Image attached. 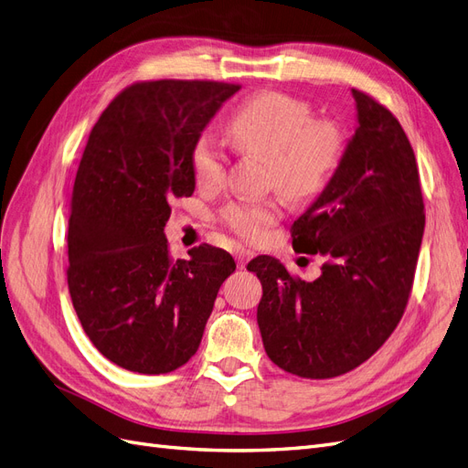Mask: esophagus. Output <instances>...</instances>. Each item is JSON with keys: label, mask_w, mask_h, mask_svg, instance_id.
<instances>
[{"label": "esophagus", "mask_w": 468, "mask_h": 468, "mask_svg": "<svg viewBox=\"0 0 468 468\" xmlns=\"http://www.w3.org/2000/svg\"><path fill=\"white\" fill-rule=\"evenodd\" d=\"M253 258V251L246 250V248H238L236 250V261L239 267H246V263Z\"/></svg>", "instance_id": "34e87169"}]
</instances>
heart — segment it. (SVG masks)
Returning <instances> with one entry per match:
<instances>
[{
	"instance_id": "1",
	"label": "heart",
	"mask_w": 468,
	"mask_h": 468,
	"mask_svg": "<svg viewBox=\"0 0 468 468\" xmlns=\"http://www.w3.org/2000/svg\"><path fill=\"white\" fill-rule=\"evenodd\" d=\"M232 143L244 152L267 158V183L289 201L316 197L342 164L346 134L335 121L314 117V109L299 97L281 91L253 95L229 121ZM229 155L210 133H201L191 146V169L197 186L218 187L226 177ZM282 217L279 195L265 199H238L224 205L220 222L246 239L261 238Z\"/></svg>"
}]
</instances>
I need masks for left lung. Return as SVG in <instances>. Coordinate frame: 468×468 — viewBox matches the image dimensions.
<instances>
[{"instance_id":"8db88e82","label":"left lung","mask_w":468,"mask_h":468,"mask_svg":"<svg viewBox=\"0 0 468 468\" xmlns=\"http://www.w3.org/2000/svg\"><path fill=\"white\" fill-rule=\"evenodd\" d=\"M359 126L318 201L291 226L292 248L324 256L303 281L275 258L248 263L261 281L265 353L303 378L356 369L399 325L414 285L426 212L412 144L392 112L351 90Z\"/></svg>"}]
</instances>
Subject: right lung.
Masks as SVG:
<instances>
[{
    "label": "right lung",
    "mask_w": 468,
    "mask_h": 468,
    "mask_svg": "<svg viewBox=\"0 0 468 468\" xmlns=\"http://www.w3.org/2000/svg\"><path fill=\"white\" fill-rule=\"evenodd\" d=\"M238 83L136 81L101 112L74 181L68 289L83 332L126 371L164 375L199 349L236 263L215 246L174 260L164 236L174 197H191V146Z\"/></svg>",
    "instance_id": "right-lung-1"
}]
</instances>
